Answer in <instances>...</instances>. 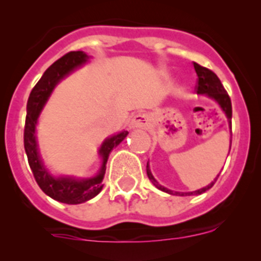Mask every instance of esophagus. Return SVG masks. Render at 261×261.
<instances>
[{
  "label": "esophagus",
  "instance_id": "obj_1",
  "mask_svg": "<svg viewBox=\"0 0 261 261\" xmlns=\"http://www.w3.org/2000/svg\"><path fill=\"white\" fill-rule=\"evenodd\" d=\"M131 127L138 128H147L150 126V117L146 114H139L131 120Z\"/></svg>",
  "mask_w": 261,
  "mask_h": 261
}]
</instances>
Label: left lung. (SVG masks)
<instances>
[{"label":"left lung","mask_w":261,"mask_h":261,"mask_svg":"<svg viewBox=\"0 0 261 261\" xmlns=\"http://www.w3.org/2000/svg\"><path fill=\"white\" fill-rule=\"evenodd\" d=\"M193 65H194V69H196L197 75H198V80H197V86H196L197 92H198V93H202V94H207V96H210L211 98L216 99V101L218 102V105L221 106V109L223 110V112H225L226 116H227L228 122H230V126H231L232 106H231L230 96H228V93L226 92L225 87L222 86L221 81L218 80L217 75H216L211 69L202 67V65L197 64V63H194ZM146 167H147V170H146L147 177H149V179L151 180V183L154 184L158 189H160V191H163V192H167V193H169V194H177V196L202 194V193H204L206 191H208L210 188H212L213 184H215V181L217 180V178H216L215 181H212L211 184H208V186L204 187V188L198 189V191L188 192V193H179V192H173V191H170V189H167V188H164L163 186H160V184L154 179V177H152L151 173H150L149 165H146Z\"/></svg>","instance_id":"obj_1"}]
</instances>
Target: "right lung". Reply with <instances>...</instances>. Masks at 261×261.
Returning a JSON list of instances; mask_svg holds the SVG:
<instances>
[{"label": "right lung", "instance_id": "right-lung-1", "mask_svg": "<svg viewBox=\"0 0 261 261\" xmlns=\"http://www.w3.org/2000/svg\"><path fill=\"white\" fill-rule=\"evenodd\" d=\"M88 60V55L84 51H69L62 58L53 63L45 70L40 81L35 84L31 91L28 99V114H26L25 130H23V146H25L28 162L33 170L34 178L36 183L40 187L41 191L55 201L67 204H78L89 201L96 197L103 188L105 173H106V163L110 156V152L127 136V131L117 134L112 138L107 139L102 144L99 149V154L102 155V167L98 174L89 179H74V178H55L49 174L48 170L44 168L38 151V144H36L35 136V125L40 115L41 109L45 105L46 99L54 89L55 84L62 78H64L68 73L72 72L77 67L83 64Z\"/></svg>", "mask_w": 261, "mask_h": 261}]
</instances>
